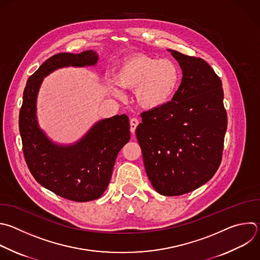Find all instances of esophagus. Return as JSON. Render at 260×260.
<instances>
[{"label":"esophagus","instance_id":"34e87169","mask_svg":"<svg viewBox=\"0 0 260 260\" xmlns=\"http://www.w3.org/2000/svg\"><path fill=\"white\" fill-rule=\"evenodd\" d=\"M138 124H139V119L138 118H132L131 119V133L132 134H135Z\"/></svg>","mask_w":260,"mask_h":260}]
</instances>
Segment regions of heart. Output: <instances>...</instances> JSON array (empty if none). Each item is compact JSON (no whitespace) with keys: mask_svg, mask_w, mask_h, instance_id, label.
<instances>
[{"mask_svg":"<svg viewBox=\"0 0 260 260\" xmlns=\"http://www.w3.org/2000/svg\"><path fill=\"white\" fill-rule=\"evenodd\" d=\"M115 81L117 85L108 81V85L116 97H123L121 89L135 91L136 102L141 108L155 110L174 97L181 81V71L169 59L134 54L120 64Z\"/></svg>","mask_w":260,"mask_h":260,"instance_id":"b5f03b06","label":"heart"}]
</instances>
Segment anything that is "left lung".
Returning a JSON list of instances; mask_svg holds the SVG:
<instances>
[{"label": "left lung", "instance_id": "left-lung-1", "mask_svg": "<svg viewBox=\"0 0 260 260\" xmlns=\"http://www.w3.org/2000/svg\"><path fill=\"white\" fill-rule=\"evenodd\" d=\"M183 78L172 100L141 113L136 136L147 176L164 196H180L207 183L221 162L228 125L220 78L201 58L168 50Z\"/></svg>", "mask_w": 260, "mask_h": 260}]
</instances>
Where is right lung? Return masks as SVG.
<instances>
[{
  "label": "right lung",
  "mask_w": 260,
  "mask_h": 260,
  "mask_svg": "<svg viewBox=\"0 0 260 260\" xmlns=\"http://www.w3.org/2000/svg\"><path fill=\"white\" fill-rule=\"evenodd\" d=\"M93 50L79 54L59 53L47 59L29 76L19 113V131L26 164L44 188L75 202L98 199L107 189L118 152L129 141V119L125 114L99 120L72 145L53 143L40 128L37 99L43 78L67 66H94Z\"/></svg>",
  "instance_id": "right-lung-1"
}]
</instances>
